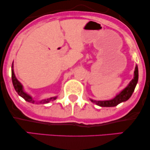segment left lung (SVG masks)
<instances>
[{"instance_id":"obj_1","label":"left lung","mask_w":150,"mask_h":150,"mask_svg":"<svg viewBox=\"0 0 150 150\" xmlns=\"http://www.w3.org/2000/svg\"><path fill=\"white\" fill-rule=\"evenodd\" d=\"M138 79L139 71L138 66H137V65L134 69V78H133L132 81L130 82L128 85L124 89H123L120 93L117 94L114 98H112V100H105V101H96V100H93L91 99H90V100H91L93 103H95L97 104V105L102 106V107H112V106H115L117 105H118L119 104L128 100L129 98L131 97L132 93L134 91L137 82H138Z\"/></svg>"}]
</instances>
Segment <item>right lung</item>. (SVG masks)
Listing matches in <instances>:
<instances>
[{"label": "right lung", "instance_id": "obj_1", "mask_svg": "<svg viewBox=\"0 0 150 150\" xmlns=\"http://www.w3.org/2000/svg\"><path fill=\"white\" fill-rule=\"evenodd\" d=\"M13 65L12 64L11 79H12V83H13V85L14 87V89H15V90H16V91L17 92L18 95H19L20 96H21L22 98H24V99L26 101H27L28 102H31V103H35V101L33 100V99L31 96L28 95L27 93L24 92V91L23 90V87H22V84L18 81L17 79H16L15 74H14V71H13ZM57 98V96H56V97H52V98H48V99H46V100H42V101H40L39 102H40V103H43V104L48 103V102H49L56 100Z\"/></svg>", "mask_w": 150, "mask_h": 150}]
</instances>
